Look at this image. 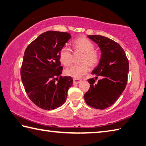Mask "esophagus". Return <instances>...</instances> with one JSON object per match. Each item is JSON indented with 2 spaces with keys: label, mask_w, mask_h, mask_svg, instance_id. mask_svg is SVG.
Masks as SVG:
<instances>
[{
  "label": "esophagus",
  "mask_w": 146,
  "mask_h": 146,
  "mask_svg": "<svg viewBox=\"0 0 146 146\" xmlns=\"http://www.w3.org/2000/svg\"><path fill=\"white\" fill-rule=\"evenodd\" d=\"M82 82L81 79H79V78H73V82L74 84H79L80 83Z\"/></svg>",
  "instance_id": "esophagus-1"
}]
</instances>
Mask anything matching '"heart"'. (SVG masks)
I'll use <instances>...</instances> for the list:
<instances>
[{
	"instance_id": "1",
	"label": "heart",
	"mask_w": 146,
	"mask_h": 146,
	"mask_svg": "<svg viewBox=\"0 0 146 146\" xmlns=\"http://www.w3.org/2000/svg\"><path fill=\"white\" fill-rule=\"evenodd\" d=\"M73 47L75 52L83 53L80 59L82 63L71 66L66 69L64 72L66 75L78 78L88 71V65L91 68H94L98 64L100 55L94 50V43L86 37H79L75 39L73 42ZM59 57L60 62L65 66H70L72 63V54L68 46H64L60 49Z\"/></svg>"
}]
</instances>
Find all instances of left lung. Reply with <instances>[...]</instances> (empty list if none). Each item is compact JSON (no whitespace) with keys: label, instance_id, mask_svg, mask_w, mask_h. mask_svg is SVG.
<instances>
[{"label":"left lung","instance_id":"left-lung-1","mask_svg":"<svg viewBox=\"0 0 146 146\" xmlns=\"http://www.w3.org/2000/svg\"><path fill=\"white\" fill-rule=\"evenodd\" d=\"M102 52L99 64L92 72L97 76L90 78L89 91L84 94L87 105L103 110L110 107L123 93L128 81L129 62L125 52L115 41L100 35H89ZM100 76L102 79L95 84Z\"/></svg>","mask_w":146,"mask_h":146}]
</instances>
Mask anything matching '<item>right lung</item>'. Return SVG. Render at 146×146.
Instances as JSON below:
<instances>
[{
	"label": "right lung",
	"instance_id": "right-lung-1",
	"mask_svg": "<svg viewBox=\"0 0 146 146\" xmlns=\"http://www.w3.org/2000/svg\"><path fill=\"white\" fill-rule=\"evenodd\" d=\"M71 38L64 32L50 31L39 35L24 52L20 75L25 92L32 102L44 110L64 104L72 86L71 76H62L59 54Z\"/></svg>",
	"mask_w": 146,
	"mask_h": 146
}]
</instances>
